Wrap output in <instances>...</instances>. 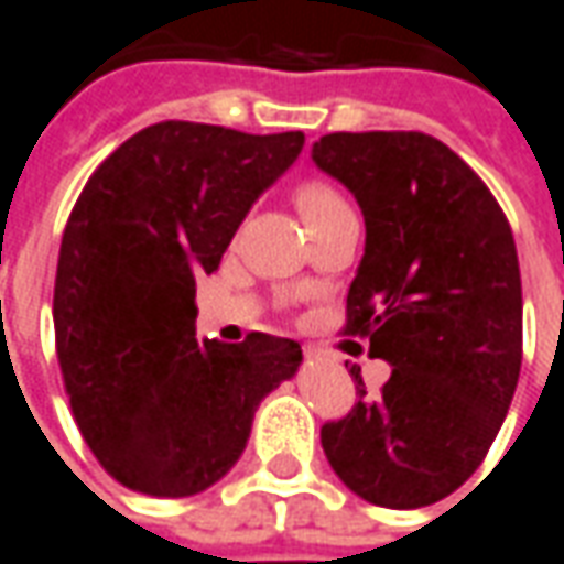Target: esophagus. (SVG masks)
I'll return each instance as SVG.
<instances>
[{
	"instance_id": "obj_1",
	"label": "esophagus",
	"mask_w": 564,
	"mask_h": 564,
	"mask_svg": "<svg viewBox=\"0 0 564 564\" xmlns=\"http://www.w3.org/2000/svg\"><path fill=\"white\" fill-rule=\"evenodd\" d=\"M303 352H306V355H315V349H313V346H303Z\"/></svg>"
}]
</instances>
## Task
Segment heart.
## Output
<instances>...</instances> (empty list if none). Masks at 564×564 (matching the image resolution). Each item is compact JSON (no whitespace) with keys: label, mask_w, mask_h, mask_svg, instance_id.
<instances>
[{"label":"heart","mask_w":564,"mask_h":564,"mask_svg":"<svg viewBox=\"0 0 564 564\" xmlns=\"http://www.w3.org/2000/svg\"><path fill=\"white\" fill-rule=\"evenodd\" d=\"M294 199H297V209H301L303 221L318 218V215H325V212L343 206V197H339L334 187L325 185V182H303V185L297 187Z\"/></svg>","instance_id":"obj_1"}]
</instances>
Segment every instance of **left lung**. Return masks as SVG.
Segmentation results:
<instances>
[{
  "instance_id": "8db88e82",
  "label": "left lung",
  "mask_w": 564,
  "mask_h": 564,
  "mask_svg": "<svg viewBox=\"0 0 564 564\" xmlns=\"http://www.w3.org/2000/svg\"><path fill=\"white\" fill-rule=\"evenodd\" d=\"M313 161L365 212L343 334L367 337L391 365L377 398L352 365L361 398L322 425V446L370 505H434L480 467L517 391V242L492 191L434 135L327 133Z\"/></svg>"
}]
</instances>
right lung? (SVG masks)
<instances>
[{
  "instance_id": "right-lung-1",
  "label": "right lung",
  "mask_w": 564,
  "mask_h": 564,
  "mask_svg": "<svg viewBox=\"0 0 564 564\" xmlns=\"http://www.w3.org/2000/svg\"><path fill=\"white\" fill-rule=\"evenodd\" d=\"M303 133L151 123L87 178L59 242L54 334L72 416L97 462L133 492L187 498L246 449L301 343L254 330L194 337V294L251 203L297 161Z\"/></svg>"
}]
</instances>
